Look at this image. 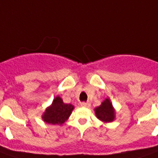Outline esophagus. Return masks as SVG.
Here are the masks:
<instances>
[{
  "instance_id": "1",
  "label": "esophagus",
  "mask_w": 158,
  "mask_h": 158,
  "mask_svg": "<svg viewBox=\"0 0 158 158\" xmlns=\"http://www.w3.org/2000/svg\"><path fill=\"white\" fill-rule=\"evenodd\" d=\"M81 106L82 107H89L90 106V103L89 102H81Z\"/></svg>"
}]
</instances>
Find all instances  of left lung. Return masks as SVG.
Returning <instances> with one entry per match:
<instances>
[{"label":"left lung","mask_w":158,"mask_h":158,"mask_svg":"<svg viewBox=\"0 0 158 158\" xmlns=\"http://www.w3.org/2000/svg\"><path fill=\"white\" fill-rule=\"evenodd\" d=\"M95 115L102 123H111L115 119V110L110 98H106L101 105L94 108Z\"/></svg>","instance_id":"1"}]
</instances>
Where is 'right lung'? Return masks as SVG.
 Returning a JSON list of instances; mask_svg holds the SVG:
<instances>
[{
    "instance_id": "1",
    "label": "right lung",
    "mask_w": 158,
    "mask_h": 158,
    "mask_svg": "<svg viewBox=\"0 0 158 158\" xmlns=\"http://www.w3.org/2000/svg\"><path fill=\"white\" fill-rule=\"evenodd\" d=\"M73 109V105L64 103L60 96H56L52 103L45 109L42 114V119L48 124L62 125L69 118Z\"/></svg>"
}]
</instances>
